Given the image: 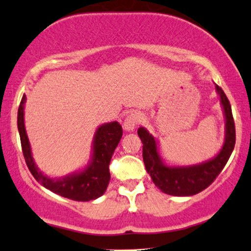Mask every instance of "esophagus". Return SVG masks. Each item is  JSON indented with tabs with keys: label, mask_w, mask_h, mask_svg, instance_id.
Returning <instances> with one entry per match:
<instances>
[{
	"label": "esophagus",
	"mask_w": 251,
	"mask_h": 251,
	"mask_svg": "<svg viewBox=\"0 0 251 251\" xmlns=\"http://www.w3.org/2000/svg\"><path fill=\"white\" fill-rule=\"evenodd\" d=\"M141 120H142V117L140 113L131 112L126 116L125 120H124L123 127L126 132H132L133 129L135 128V126L138 125V124L141 123Z\"/></svg>",
	"instance_id": "1"
}]
</instances>
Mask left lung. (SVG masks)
<instances>
[{
    "label": "left lung",
    "instance_id": "left-lung-1",
    "mask_svg": "<svg viewBox=\"0 0 251 251\" xmlns=\"http://www.w3.org/2000/svg\"><path fill=\"white\" fill-rule=\"evenodd\" d=\"M215 90L225 117V141L219 153L214 157L201 163L191 166L169 164L161 156L157 138L151 135L145 127H139L138 135L142 144V157L146 170L155 185L161 191L171 196H193L201 192L217 178L235 146V125L229 100L224 90L215 84Z\"/></svg>",
    "mask_w": 251,
    "mask_h": 251
}]
</instances>
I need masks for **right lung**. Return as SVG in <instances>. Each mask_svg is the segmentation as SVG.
<instances>
[{"label":"right lung","instance_id":"obj_1","mask_svg":"<svg viewBox=\"0 0 251 251\" xmlns=\"http://www.w3.org/2000/svg\"><path fill=\"white\" fill-rule=\"evenodd\" d=\"M26 96L23 95L17 115V126L21 136L22 149L28 170L41 185L56 195L77 201H89L100 198L106 191L110 182L109 164L115 149L123 136L118 122L100 125L94 134L90 160L82 169L63 177H50L37 167L31 151L24 123V109Z\"/></svg>","mask_w":251,"mask_h":251}]
</instances>
